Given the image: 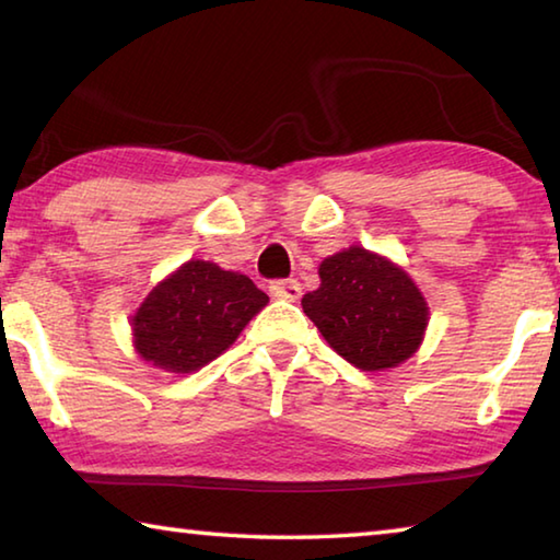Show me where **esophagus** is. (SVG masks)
Instances as JSON below:
<instances>
[{
    "label": "esophagus",
    "mask_w": 560,
    "mask_h": 560,
    "mask_svg": "<svg viewBox=\"0 0 560 560\" xmlns=\"http://www.w3.org/2000/svg\"><path fill=\"white\" fill-rule=\"evenodd\" d=\"M269 291H271V296H277V299H287V301H299L301 299V283L296 279L273 281Z\"/></svg>",
    "instance_id": "obj_1"
}]
</instances>
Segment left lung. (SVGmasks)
Returning <instances> with one entry per match:
<instances>
[{
	"mask_svg": "<svg viewBox=\"0 0 560 560\" xmlns=\"http://www.w3.org/2000/svg\"><path fill=\"white\" fill-rule=\"evenodd\" d=\"M320 287L301 301L325 342L362 372L399 368L421 348L429 303L399 264L352 245L318 267Z\"/></svg>",
	"mask_w": 560,
	"mask_h": 560,
	"instance_id": "8db88e82",
	"label": "left lung"
}]
</instances>
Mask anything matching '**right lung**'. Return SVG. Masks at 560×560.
Wrapping results in <instances>:
<instances>
[{"instance_id":"right-lung-1","label":"right lung","mask_w":560,"mask_h":560,"mask_svg":"<svg viewBox=\"0 0 560 560\" xmlns=\"http://www.w3.org/2000/svg\"><path fill=\"white\" fill-rule=\"evenodd\" d=\"M269 296L240 271L188 259L161 279L131 315V345L144 362L190 374L220 358Z\"/></svg>"}]
</instances>
